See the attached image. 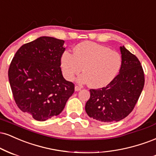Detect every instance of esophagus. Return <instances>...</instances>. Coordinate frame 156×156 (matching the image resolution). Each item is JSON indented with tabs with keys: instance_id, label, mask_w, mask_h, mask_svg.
I'll use <instances>...</instances> for the list:
<instances>
[{
	"instance_id": "1",
	"label": "esophagus",
	"mask_w": 156,
	"mask_h": 156,
	"mask_svg": "<svg viewBox=\"0 0 156 156\" xmlns=\"http://www.w3.org/2000/svg\"><path fill=\"white\" fill-rule=\"evenodd\" d=\"M74 89H75V91H80L82 88L80 87V86L76 85V86H75V88Z\"/></svg>"
}]
</instances>
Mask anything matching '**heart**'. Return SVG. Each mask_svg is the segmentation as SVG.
I'll return each instance as SVG.
<instances>
[{"instance_id": "obj_1", "label": "heart", "mask_w": 156, "mask_h": 156, "mask_svg": "<svg viewBox=\"0 0 156 156\" xmlns=\"http://www.w3.org/2000/svg\"><path fill=\"white\" fill-rule=\"evenodd\" d=\"M122 58L118 52L106 46L92 41H84L74 47V54L66 51L60 59L62 72L66 80L78 78L80 83H89L93 88H101L110 84L118 74Z\"/></svg>"}]
</instances>
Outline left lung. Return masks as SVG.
I'll return each instance as SVG.
<instances>
[{"label":"left lung","instance_id":"8db88e82","mask_svg":"<svg viewBox=\"0 0 156 156\" xmlns=\"http://www.w3.org/2000/svg\"><path fill=\"white\" fill-rule=\"evenodd\" d=\"M122 65L119 74L107 87L90 89L85 104L90 118L102 122H118L127 117L136 105L144 85L143 69L138 58L120 47Z\"/></svg>","mask_w":156,"mask_h":156}]
</instances>
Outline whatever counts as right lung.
<instances>
[{"label": "right lung", "instance_id": "add662e5", "mask_svg": "<svg viewBox=\"0 0 156 156\" xmlns=\"http://www.w3.org/2000/svg\"><path fill=\"white\" fill-rule=\"evenodd\" d=\"M63 44V40L41 36L22 46L11 62L8 75L14 101L38 121L59 115L74 92L60 67Z\"/></svg>", "mask_w": 156, "mask_h": 156}]
</instances>
